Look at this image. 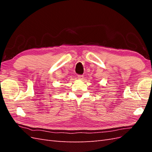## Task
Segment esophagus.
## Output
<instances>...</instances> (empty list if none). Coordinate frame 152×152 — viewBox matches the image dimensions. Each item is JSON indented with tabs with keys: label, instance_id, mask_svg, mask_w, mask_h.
Listing matches in <instances>:
<instances>
[{
	"label": "esophagus",
	"instance_id": "esophagus-1",
	"mask_svg": "<svg viewBox=\"0 0 152 152\" xmlns=\"http://www.w3.org/2000/svg\"><path fill=\"white\" fill-rule=\"evenodd\" d=\"M77 78H78V79H79L80 80H82L83 79V76H82V75H78Z\"/></svg>",
	"mask_w": 152,
	"mask_h": 152
}]
</instances>
